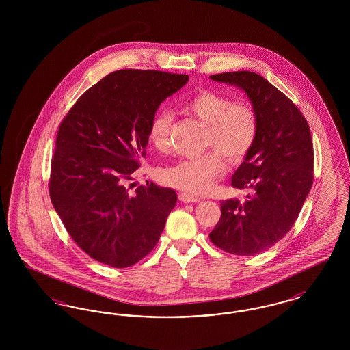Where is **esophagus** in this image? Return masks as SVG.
I'll list each match as a JSON object with an SVG mask.
<instances>
[{"label":"esophagus","mask_w":350,"mask_h":350,"mask_svg":"<svg viewBox=\"0 0 350 350\" xmlns=\"http://www.w3.org/2000/svg\"><path fill=\"white\" fill-rule=\"evenodd\" d=\"M178 200L183 202V203H196V202H200V200L198 197H194V196L187 194V193H180Z\"/></svg>","instance_id":"obj_1"}]
</instances>
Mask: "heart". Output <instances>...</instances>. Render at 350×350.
Here are the masks:
<instances>
[{
  "label": "heart",
  "instance_id": "1",
  "mask_svg": "<svg viewBox=\"0 0 350 350\" xmlns=\"http://www.w3.org/2000/svg\"><path fill=\"white\" fill-rule=\"evenodd\" d=\"M185 110L206 126L203 148L211 150L200 157L183 159L160 170L161 181L191 194L208 191L227 170L226 159L237 164L250 153L258 133L257 116L252 106L233 100L215 90H202L185 103ZM173 116L159 111L150 119L147 137L154 150L169 147Z\"/></svg>",
  "mask_w": 350,
  "mask_h": 350
}]
</instances>
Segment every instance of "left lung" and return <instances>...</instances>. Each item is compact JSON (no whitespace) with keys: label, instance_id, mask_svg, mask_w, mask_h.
<instances>
[{"label":"left lung","instance_id":"obj_1","mask_svg":"<svg viewBox=\"0 0 350 350\" xmlns=\"http://www.w3.org/2000/svg\"><path fill=\"white\" fill-rule=\"evenodd\" d=\"M245 90L257 116L253 148L237 167L232 186L248 189L240 200H221V215L210 240L217 248L253 256L288 232L314 181V147L310 126L295 103L262 76L237 70L210 76Z\"/></svg>","mask_w":350,"mask_h":350}]
</instances>
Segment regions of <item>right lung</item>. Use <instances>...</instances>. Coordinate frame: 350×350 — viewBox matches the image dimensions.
Masks as SVG:
<instances>
[{
    "label": "right lung",
    "instance_id": "add662e5",
    "mask_svg": "<svg viewBox=\"0 0 350 350\" xmlns=\"http://www.w3.org/2000/svg\"><path fill=\"white\" fill-rule=\"evenodd\" d=\"M187 80L161 70H116L89 88L59 126L51 202L73 241L105 265L131 267L150 254L176 206L169 187L150 183L131 191L127 185L146 157L150 119Z\"/></svg>",
    "mask_w": 350,
    "mask_h": 350
}]
</instances>
